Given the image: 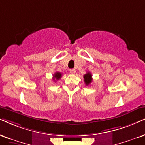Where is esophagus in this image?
Segmentation results:
<instances>
[{
	"mask_svg": "<svg viewBox=\"0 0 145 145\" xmlns=\"http://www.w3.org/2000/svg\"><path fill=\"white\" fill-rule=\"evenodd\" d=\"M69 72H70L71 74H74L75 73H76V70H75L74 69H69Z\"/></svg>",
	"mask_w": 145,
	"mask_h": 145,
	"instance_id": "esophagus-1",
	"label": "esophagus"
}]
</instances>
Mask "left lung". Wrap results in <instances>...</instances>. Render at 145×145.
Wrapping results in <instances>:
<instances>
[{"instance_id": "left-lung-1", "label": "left lung", "mask_w": 145, "mask_h": 145, "mask_svg": "<svg viewBox=\"0 0 145 145\" xmlns=\"http://www.w3.org/2000/svg\"><path fill=\"white\" fill-rule=\"evenodd\" d=\"M91 74L89 72H88L87 74L84 76V82H85L86 86L89 85V84L92 82V78H91Z\"/></svg>"}]
</instances>
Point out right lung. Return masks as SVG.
Returning a JSON list of instances; mask_svg holds the SVG:
<instances>
[{"mask_svg": "<svg viewBox=\"0 0 145 145\" xmlns=\"http://www.w3.org/2000/svg\"><path fill=\"white\" fill-rule=\"evenodd\" d=\"M61 73L56 72V74H54V78H53V80H54V81L56 82V80H59V79L61 78Z\"/></svg>", "mask_w": 145, "mask_h": 145, "instance_id": "1", "label": "right lung"}]
</instances>
